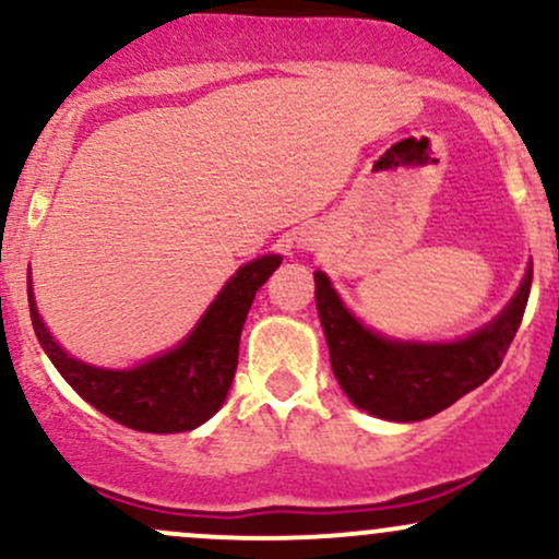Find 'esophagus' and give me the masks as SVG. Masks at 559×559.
<instances>
[{"label":"esophagus","instance_id":"obj_1","mask_svg":"<svg viewBox=\"0 0 559 559\" xmlns=\"http://www.w3.org/2000/svg\"><path fill=\"white\" fill-rule=\"evenodd\" d=\"M299 247H302V249H308V251H312V249L318 247V238H316V236H310V233H308V236H302V238H299Z\"/></svg>","mask_w":559,"mask_h":559}]
</instances>
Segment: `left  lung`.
I'll use <instances>...</instances> for the list:
<instances>
[{
  "mask_svg": "<svg viewBox=\"0 0 559 559\" xmlns=\"http://www.w3.org/2000/svg\"><path fill=\"white\" fill-rule=\"evenodd\" d=\"M533 265L493 321L453 342H403L358 321L316 270V305L331 371L358 408L388 421H421L453 406L501 366L531 294Z\"/></svg>",
  "mask_w": 559,
  "mask_h": 559,
  "instance_id": "8db88e82",
  "label": "left lung"
}]
</instances>
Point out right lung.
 I'll return each mask as SVG.
<instances>
[{"label": "right lung", "mask_w": 559, "mask_h": 559, "mask_svg": "<svg viewBox=\"0 0 559 559\" xmlns=\"http://www.w3.org/2000/svg\"><path fill=\"white\" fill-rule=\"evenodd\" d=\"M278 265L281 254H265L238 267L180 345L134 369H100L66 353L36 310L28 275L31 323L60 377L100 414L138 432H188L212 419L228 397L243 321Z\"/></svg>", "instance_id": "obj_1"}]
</instances>
